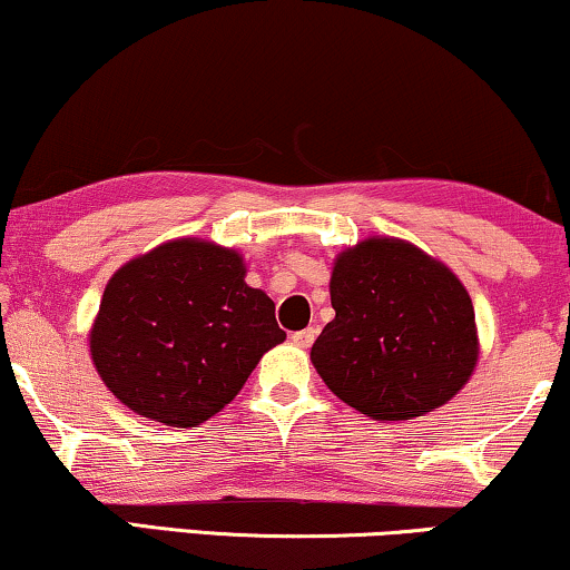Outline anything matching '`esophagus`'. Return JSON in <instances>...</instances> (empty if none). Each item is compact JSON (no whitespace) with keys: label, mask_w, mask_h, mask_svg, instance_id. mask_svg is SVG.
Here are the masks:
<instances>
[{"label":"esophagus","mask_w":570,"mask_h":570,"mask_svg":"<svg viewBox=\"0 0 570 570\" xmlns=\"http://www.w3.org/2000/svg\"><path fill=\"white\" fill-rule=\"evenodd\" d=\"M291 340H293L295 347H311V345H314V340H316V330H314V326H308V330L293 332Z\"/></svg>","instance_id":"esophagus-1"}]
</instances>
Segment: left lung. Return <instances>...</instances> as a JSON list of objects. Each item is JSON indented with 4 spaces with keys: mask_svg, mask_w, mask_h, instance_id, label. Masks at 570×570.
<instances>
[{
    "mask_svg": "<svg viewBox=\"0 0 570 570\" xmlns=\"http://www.w3.org/2000/svg\"><path fill=\"white\" fill-rule=\"evenodd\" d=\"M330 295L334 318L311 363L365 417H420L470 381L480 350L470 293L417 246L365 238L345 248Z\"/></svg>",
    "mask_w": 570,
    "mask_h": 570,
    "instance_id": "1",
    "label": "left lung"
}]
</instances>
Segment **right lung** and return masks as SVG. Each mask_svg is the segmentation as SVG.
Instances as JSON below:
<instances>
[{
    "instance_id": "1",
    "label": "right lung",
    "mask_w": 570,
    "mask_h": 570,
    "mask_svg": "<svg viewBox=\"0 0 570 570\" xmlns=\"http://www.w3.org/2000/svg\"><path fill=\"white\" fill-rule=\"evenodd\" d=\"M244 277V256L199 238L168 240L124 264L90 330L108 392L174 428L217 415L285 340L275 303Z\"/></svg>"
}]
</instances>
